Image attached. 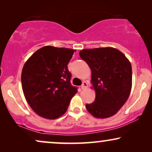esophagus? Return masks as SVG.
<instances>
[{
    "label": "esophagus",
    "instance_id": "obj_1",
    "mask_svg": "<svg viewBox=\"0 0 152 152\" xmlns=\"http://www.w3.org/2000/svg\"><path fill=\"white\" fill-rule=\"evenodd\" d=\"M87 87H88V83L86 82H84L82 83V86H81V88H82V90H84V89H86Z\"/></svg>",
    "mask_w": 152,
    "mask_h": 152
}]
</instances>
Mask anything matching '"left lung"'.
Segmentation results:
<instances>
[{
	"label": "left lung",
	"instance_id": "8db88e82",
	"mask_svg": "<svg viewBox=\"0 0 152 152\" xmlns=\"http://www.w3.org/2000/svg\"><path fill=\"white\" fill-rule=\"evenodd\" d=\"M80 56L91 70V83L95 91L93 102L86 109L97 118L115 115L129 98L132 86L130 61L122 52L111 47L84 49Z\"/></svg>",
	"mask_w": 152,
	"mask_h": 152
}]
</instances>
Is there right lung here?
Returning a JSON list of instances; mask_svg holds the SVG:
<instances>
[{
    "instance_id": "1",
    "label": "right lung",
    "mask_w": 152,
    "mask_h": 152,
    "mask_svg": "<svg viewBox=\"0 0 152 152\" xmlns=\"http://www.w3.org/2000/svg\"><path fill=\"white\" fill-rule=\"evenodd\" d=\"M75 50L47 45L25 63L22 88L28 104L41 117L55 120L67 111L77 88L70 84L68 64Z\"/></svg>"
}]
</instances>
